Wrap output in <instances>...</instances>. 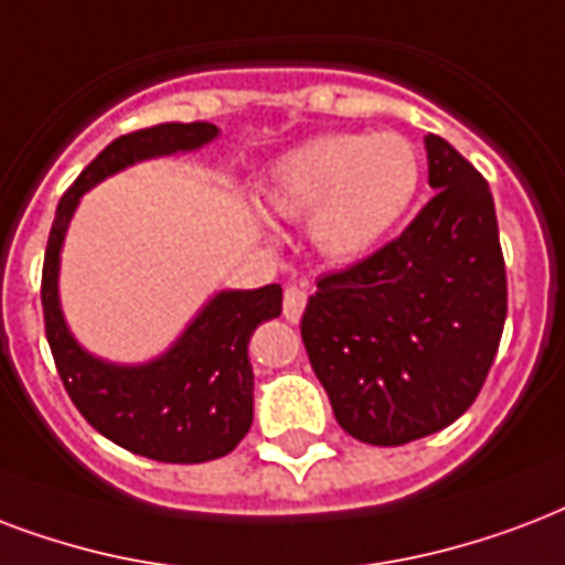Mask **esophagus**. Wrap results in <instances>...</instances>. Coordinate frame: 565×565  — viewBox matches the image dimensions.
<instances>
[{"instance_id": "esophagus-1", "label": "esophagus", "mask_w": 565, "mask_h": 565, "mask_svg": "<svg viewBox=\"0 0 565 565\" xmlns=\"http://www.w3.org/2000/svg\"><path fill=\"white\" fill-rule=\"evenodd\" d=\"M305 305H308V290H305V287H296V284L287 287V290H284V320L299 322Z\"/></svg>"}]
</instances>
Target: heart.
Here are the masks:
<instances>
[{
    "instance_id": "1",
    "label": "heart",
    "mask_w": 565,
    "mask_h": 565,
    "mask_svg": "<svg viewBox=\"0 0 565 565\" xmlns=\"http://www.w3.org/2000/svg\"><path fill=\"white\" fill-rule=\"evenodd\" d=\"M420 174L417 148L399 132H329L275 159L264 198L281 218H308L326 260L352 264L403 222Z\"/></svg>"
}]
</instances>
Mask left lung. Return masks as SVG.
<instances>
[{"mask_svg":"<svg viewBox=\"0 0 565 565\" xmlns=\"http://www.w3.org/2000/svg\"><path fill=\"white\" fill-rule=\"evenodd\" d=\"M424 145L436 195L397 239L322 275L301 317L338 424L376 447L408 445L465 415L507 320L489 183L441 136Z\"/></svg>","mask_w":565,"mask_h":565,"instance_id":"left-lung-1","label":"left lung"}]
</instances>
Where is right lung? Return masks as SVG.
<instances>
[{"label": "right lung", "instance_id": "1", "mask_svg": "<svg viewBox=\"0 0 565 565\" xmlns=\"http://www.w3.org/2000/svg\"><path fill=\"white\" fill-rule=\"evenodd\" d=\"M215 136L218 127L195 120L157 124L111 141L58 201L43 257V326L73 406L100 436L157 462H210L231 454L252 429L248 340L260 322L281 313V287L215 292L162 355L145 364H111L82 350L64 322L58 301L62 245L82 195L100 180L145 159L204 148Z\"/></svg>", "mask_w": 565, "mask_h": 565}]
</instances>
